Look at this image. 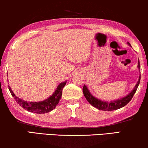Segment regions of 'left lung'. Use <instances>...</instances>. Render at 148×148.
Listing matches in <instances>:
<instances>
[{"instance_id": "obj_1", "label": "left lung", "mask_w": 148, "mask_h": 148, "mask_svg": "<svg viewBox=\"0 0 148 148\" xmlns=\"http://www.w3.org/2000/svg\"><path fill=\"white\" fill-rule=\"evenodd\" d=\"M127 44L130 45V47H132V45L129 42H127ZM137 68L139 70H140V64H139V60H138V65H137ZM140 78L141 76H139L138 81H137V84L134 88V89L129 93L128 95H127L125 97H123L119 99L115 100L113 101H102L101 99H97V98L95 97L92 94H91L90 91L87 88L86 85H84L82 88L83 94H84L85 98H86L87 101L91 105L97 108V109L101 110V111H113V110H116L121 108L123 107L124 106H125L129 102H130L132 99L134 97L135 93H136L137 87H138L139 84V82H140Z\"/></svg>"}]
</instances>
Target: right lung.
<instances>
[{
	"label": "right lung",
	"instance_id": "right-lung-1",
	"mask_svg": "<svg viewBox=\"0 0 148 148\" xmlns=\"http://www.w3.org/2000/svg\"><path fill=\"white\" fill-rule=\"evenodd\" d=\"M67 82V81H64L59 84L57 88L56 89L52 95L47 98L45 100H43L42 101L39 102H28L24 101L21 99L16 97L14 92L11 90V86H9V89L11 95L14 98L15 101H16L18 105L22 108L25 109V110L31 113H35L37 114H43L49 113L54 109L59 103L60 99H61L62 95V90L63 88L65 86V85Z\"/></svg>",
	"mask_w": 148,
	"mask_h": 148
}]
</instances>
